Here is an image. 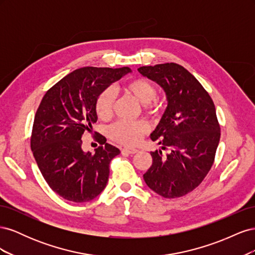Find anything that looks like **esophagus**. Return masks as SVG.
Returning a JSON list of instances; mask_svg holds the SVG:
<instances>
[{"mask_svg":"<svg viewBox=\"0 0 255 255\" xmlns=\"http://www.w3.org/2000/svg\"><path fill=\"white\" fill-rule=\"evenodd\" d=\"M121 152H122V154H125V153H127V154H135V153L138 152V150L135 149V148H129V146H126V148H123L121 150Z\"/></svg>","mask_w":255,"mask_h":255,"instance_id":"obj_1","label":"esophagus"}]
</instances>
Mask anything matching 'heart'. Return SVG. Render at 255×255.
Here are the masks:
<instances>
[{
  "mask_svg": "<svg viewBox=\"0 0 255 255\" xmlns=\"http://www.w3.org/2000/svg\"><path fill=\"white\" fill-rule=\"evenodd\" d=\"M125 90L132 95L138 102L146 104V109L151 113L156 112L158 109L157 103L151 102L156 96L155 87L148 80L137 78L128 82L125 85ZM115 102V94L113 89L107 88L103 90L97 99L96 112L98 117L102 120L111 118ZM146 132V127L142 122H129L120 120L116 122L110 128V135L123 144H136L141 140L142 136Z\"/></svg>",
  "mask_w": 255,
  "mask_h": 255,
  "instance_id": "1",
  "label": "heart"
}]
</instances>
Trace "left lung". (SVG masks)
<instances>
[{
    "label": "left lung",
    "mask_w": 255,
    "mask_h": 255,
    "mask_svg": "<svg viewBox=\"0 0 255 255\" xmlns=\"http://www.w3.org/2000/svg\"><path fill=\"white\" fill-rule=\"evenodd\" d=\"M144 78L163 88L167 109L151 139L161 150L151 152L145 184L164 198H179L194 190L213 166L220 140V127L212 98L184 67L159 64L138 68Z\"/></svg>",
    "instance_id": "obj_1"
}]
</instances>
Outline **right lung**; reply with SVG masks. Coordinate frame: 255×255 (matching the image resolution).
I'll return each mask as SVG.
<instances>
[{"label":"right lung","mask_w":255,"mask_h":255,"mask_svg":"<svg viewBox=\"0 0 255 255\" xmlns=\"http://www.w3.org/2000/svg\"><path fill=\"white\" fill-rule=\"evenodd\" d=\"M128 67H83L50 88L35 115L30 137L38 168L53 191L68 201L82 203L98 197L106 187L111 160L120 154L103 141L95 154L82 149L84 132L97 122L100 94L122 76Z\"/></svg>","instance_id":"obj_1"}]
</instances>
